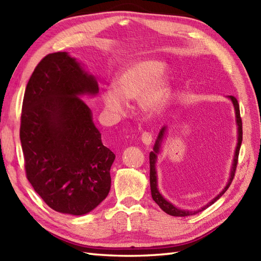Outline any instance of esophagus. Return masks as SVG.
I'll return each mask as SVG.
<instances>
[{
	"label": "esophagus",
	"instance_id": "34e87169",
	"mask_svg": "<svg viewBox=\"0 0 261 261\" xmlns=\"http://www.w3.org/2000/svg\"><path fill=\"white\" fill-rule=\"evenodd\" d=\"M152 140H153V136L151 135L150 132H143L141 135V141L145 144V145H150L152 143Z\"/></svg>",
	"mask_w": 261,
	"mask_h": 261
}]
</instances>
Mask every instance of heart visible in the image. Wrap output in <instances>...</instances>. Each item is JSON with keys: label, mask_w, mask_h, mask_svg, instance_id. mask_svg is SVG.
I'll list each match as a JSON object with an SVG mask.
<instances>
[{"label": "heart", "mask_w": 261, "mask_h": 261, "mask_svg": "<svg viewBox=\"0 0 261 261\" xmlns=\"http://www.w3.org/2000/svg\"><path fill=\"white\" fill-rule=\"evenodd\" d=\"M166 64L159 59H141L126 65L115 78V88L101 93V101L112 119L123 116L128 100L140 99L141 108L153 115L163 109L171 96L173 83Z\"/></svg>", "instance_id": "1"}]
</instances>
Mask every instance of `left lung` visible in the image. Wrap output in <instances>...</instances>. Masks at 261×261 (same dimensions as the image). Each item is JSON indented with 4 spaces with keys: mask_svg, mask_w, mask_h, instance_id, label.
<instances>
[{
    "mask_svg": "<svg viewBox=\"0 0 261 261\" xmlns=\"http://www.w3.org/2000/svg\"><path fill=\"white\" fill-rule=\"evenodd\" d=\"M228 98L231 100V102L233 105V108H235V115H236V124H237V145H236V150H235V154H233V161H232V166L230 170V176L228 182H227L226 186L223 189V191L219 193V194L214 197L210 203H207L205 206H203L202 208H199L197 211H185V210H179L177 207H175L172 203H170L169 200H166L161 193L159 192L158 189V177H156V169H155V163L158 160V154L160 153V149H161V143L163 141L164 135L166 132V126H163L160 131L158 139L155 141L154 146H153V151L150 152V186H151V194H152V198L154 202L160 206L163 212H165L166 214H169L171 216H176V217H185V216H192L195 215V214L202 212L204 210H206L207 207H210L211 205H213L214 203L216 202L218 198H220L224 193L228 190L229 185L231 184L233 176H235V172H236V168H237V162H238V154H239V150H240V145H242V141H243V123H242V118H240V112H239V105L237 99L233 96H228Z\"/></svg>",
    "mask_w": 261,
    "mask_h": 261,
    "instance_id": "1",
    "label": "left lung"
}]
</instances>
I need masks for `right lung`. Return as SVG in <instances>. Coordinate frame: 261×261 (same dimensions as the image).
I'll list each match as a JSON object with an SVG mask.
<instances>
[{
	"mask_svg": "<svg viewBox=\"0 0 261 261\" xmlns=\"http://www.w3.org/2000/svg\"><path fill=\"white\" fill-rule=\"evenodd\" d=\"M98 92L95 76L66 51L45 56L26 86L19 129L26 177L56 212L85 215L110 191L116 155L82 99Z\"/></svg>",
	"mask_w": 261,
	"mask_h": 261,
	"instance_id": "right-lung-1",
	"label": "right lung"
}]
</instances>
